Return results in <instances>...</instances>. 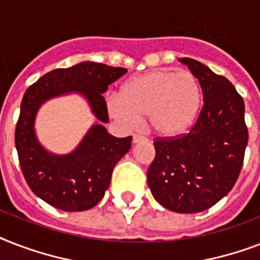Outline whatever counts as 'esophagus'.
<instances>
[{
	"mask_svg": "<svg viewBox=\"0 0 260 260\" xmlns=\"http://www.w3.org/2000/svg\"><path fill=\"white\" fill-rule=\"evenodd\" d=\"M134 144H138V143H143V142H147V139L144 138V136H142V135H134Z\"/></svg>",
	"mask_w": 260,
	"mask_h": 260,
	"instance_id": "obj_1",
	"label": "esophagus"
}]
</instances>
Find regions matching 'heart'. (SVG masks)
<instances>
[{
  "mask_svg": "<svg viewBox=\"0 0 260 260\" xmlns=\"http://www.w3.org/2000/svg\"><path fill=\"white\" fill-rule=\"evenodd\" d=\"M202 108V90L189 71L155 70L122 83L118 97L108 100V112L114 120L132 126L147 117L148 129L156 136H183L197 122Z\"/></svg>",
  "mask_w": 260,
  "mask_h": 260,
  "instance_id": "b5f03b06",
  "label": "heart"
}]
</instances>
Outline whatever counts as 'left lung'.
<instances>
[{"label": "left lung", "mask_w": 260, "mask_h": 260, "mask_svg": "<svg viewBox=\"0 0 260 260\" xmlns=\"http://www.w3.org/2000/svg\"><path fill=\"white\" fill-rule=\"evenodd\" d=\"M200 81L201 113L189 134L154 142L147 181L154 198L177 213L209 209L238 181L248 143L244 101L232 83L198 60L182 58Z\"/></svg>", "instance_id": "obj_1"}]
</instances>
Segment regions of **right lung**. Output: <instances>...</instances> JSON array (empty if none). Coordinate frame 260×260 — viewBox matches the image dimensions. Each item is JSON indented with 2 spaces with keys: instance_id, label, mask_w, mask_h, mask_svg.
<instances>
[{
  "instance_id": "1",
  "label": "right lung",
  "mask_w": 260,
  "mask_h": 260,
  "mask_svg": "<svg viewBox=\"0 0 260 260\" xmlns=\"http://www.w3.org/2000/svg\"><path fill=\"white\" fill-rule=\"evenodd\" d=\"M125 73L122 67L81 62L50 71L26 89L14 134L18 160L30 190L54 208L82 212L97 205L109 187L116 163L129 151L132 136L114 138L102 125L109 121L102 94ZM73 92L87 100L100 124L88 131L70 154H52L37 140L36 114L51 98Z\"/></svg>"
}]
</instances>
